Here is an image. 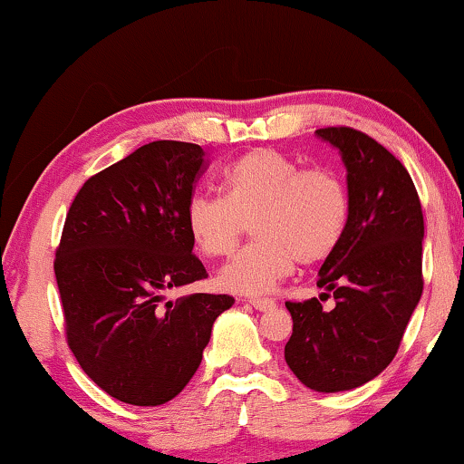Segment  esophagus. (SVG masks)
I'll return each mask as SVG.
<instances>
[{
	"label": "esophagus",
	"mask_w": 464,
	"mask_h": 464,
	"mask_svg": "<svg viewBox=\"0 0 464 464\" xmlns=\"http://www.w3.org/2000/svg\"><path fill=\"white\" fill-rule=\"evenodd\" d=\"M249 304L256 310H259V313H266V310H272L276 306V302L270 300V297H251Z\"/></svg>",
	"instance_id": "obj_1"
}]
</instances>
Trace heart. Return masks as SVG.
<instances>
[{"label":"heart","instance_id":"obj_1","mask_svg":"<svg viewBox=\"0 0 464 464\" xmlns=\"http://www.w3.org/2000/svg\"><path fill=\"white\" fill-rule=\"evenodd\" d=\"M221 189L224 198L188 202L186 227L202 256L224 257L253 224L256 243L218 275L219 287L232 294H268L295 262H323L344 237L348 192L332 169H302L281 151L253 150L226 170Z\"/></svg>","mask_w":464,"mask_h":464}]
</instances>
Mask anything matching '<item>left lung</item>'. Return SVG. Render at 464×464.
Instances as JSON below:
<instances>
[{"instance_id": "left-lung-1", "label": "left lung", "mask_w": 464, "mask_h": 464, "mask_svg": "<svg viewBox=\"0 0 464 464\" xmlns=\"http://www.w3.org/2000/svg\"><path fill=\"white\" fill-rule=\"evenodd\" d=\"M314 135L346 167L348 224L316 283L335 306L285 304L294 319L285 361L308 389L340 392L380 376L397 354L422 295L424 219L414 181L389 150L346 126Z\"/></svg>"}]
</instances>
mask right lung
<instances>
[{
    "label": "right lung",
    "mask_w": 464,
    "mask_h": 464,
    "mask_svg": "<svg viewBox=\"0 0 464 464\" xmlns=\"http://www.w3.org/2000/svg\"><path fill=\"white\" fill-rule=\"evenodd\" d=\"M196 143L154 141L91 177L72 202L54 275L73 357L107 395L130 405L175 399L198 370L234 297L169 291L207 278L186 227Z\"/></svg>",
    "instance_id": "right-lung-1"
}]
</instances>
